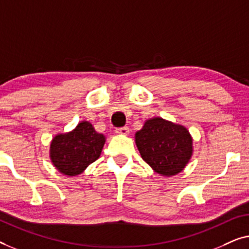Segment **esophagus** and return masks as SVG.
<instances>
[{
  "instance_id": "34e87169",
  "label": "esophagus",
  "mask_w": 249,
  "mask_h": 249,
  "mask_svg": "<svg viewBox=\"0 0 249 249\" xmlns=\"http://www.w3.org/2000/svg\"><path fill=\"white\" fill-rule=\"evenodd\" d=\"M116 133H117V134H121V135H128L129 128H128V127L117 128V129H116Z\"/></svg>"
}]
</instances>
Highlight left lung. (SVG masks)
I'll use <instances>...</instances> for the list:
<instances>
[{
	"mask_svg": "<svg viewBox=\"0 0 249 249\" xmlns=\"http://www.w3.org/2000/svg\"><path fill=\"white\" fill-rule=\"evenodd\" d=\"M134 138L142 159L160 176L178 175L193 156V138L190 131L162 117L146 120Z\"/></svg>",
	"mask_w": 249,
	"mask_h": 249,
	"instance_id": "obj_1",
	"label": "left lung"
}]
</instances>
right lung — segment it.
I'll return each instance as SVG.
<instances>
[{"label":"right lung","instance_id":"right-lung-1","mask_svg":"<svg viewBox=\"0 0 249 249\" xmlns=\"http://www.w3.org/2000/svg\"><path fill=\"white\" fill-rule=\"evenodd\" d=\"M106 136L88 121H81L66 133H58L50 144V159L53 166L64 176H79L99 158Z\"/></svg>","mask_w":249,"mask_h":249}]
</instances>
